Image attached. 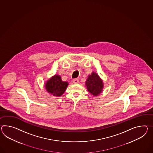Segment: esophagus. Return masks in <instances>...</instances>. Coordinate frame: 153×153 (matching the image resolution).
Returning a JSON list of instances; mask_svg holds the SVG:
<instances>
[{
	"mask_svg": "<svg viewBox=\"0 0 153 153\" xmlns=\"http://www.w3.org/2000/svg\"><path fill=\"white\" fill-rule=\"evenodd\" d=\"M72 82L74 83H78V82H79V79H78V78H75V79H74L72 80Z\"/></svg>",
	"mask_w": 153,
	"mask_h": 153,
	"instance_id": "34e87169",
	"label": "esophagus"
}]
</instances>
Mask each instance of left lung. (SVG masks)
<instances>
[{"label": "left lung", "mask_w": 153, "mask_h": 153, "mask_svg": "<svg viewBox=\"0 0 153 153\" xmlns=\"http://www.w3.org/2000/svg\"><path fill=\"white\" fill-rule=\"evenodd\" d=\"M86 85L88 91L93 94V96H97L100 94L102 91L103 82L102 81L98 75L96 73L92 72L91 75L88 76L86 82Z\"/></svg>", "instance_id": "8db88e82"}]
</instances>
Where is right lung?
<instances>
[{
    "label": "right lung",
    "mask_w": 153,
    "mask_h": 153,
    "mask_svg": "<svg viewBox=\"0 0 153 153\" xmlns=\"http://www.w3.org/2000/svg\"><path fill=\"white\" fill-rule=\"evenodd\" d=\"M68 83L63 82L60 76L55 75L45 85V88L49 93L55 96H61L67 88Z\"/></svg>",
    "instance_id": "1"
}]
</instances>
